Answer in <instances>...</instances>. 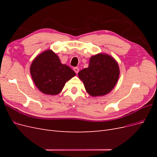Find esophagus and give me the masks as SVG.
<instances>
[{"label":"esophagus","mask_w":157,"mask_h":157,"mask_svg":"<svg viewBox=\"0 0 157 157\" xmlns=\"http://www.w3.org/2000/svg\"><path fill=\"white\" fill-rule=\"evenodd\" d=\"M73 70H74V71H75L76 73H78V71H79V68H78V67H74Z\"/></svg>","instance_id":"34e87169"}]
</instances>
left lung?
I'll list each match as a JSON object with an SVG mask.
<instances>
[{"label":"left lung","instance_id":"obj_1","mask_svg":"<svg viewBox=\"0 0 157 157\" xmlns=\"http://www.w3.org/2000/svg\"><path fill=\"white\" fill-rule=\"evenodd\" d=\"M119 67L115 59L107 54L91 57L88 68L78 73L87 92L92 96H104L115 87L119 77Z\"/></svg>","mask_w":157,"mask_h":157}]
</instances>
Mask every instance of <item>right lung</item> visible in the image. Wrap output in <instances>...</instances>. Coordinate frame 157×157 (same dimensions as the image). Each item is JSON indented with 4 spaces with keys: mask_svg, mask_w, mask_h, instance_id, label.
<instances>
[{
    "mask_svg": "<svg viewBox=\"0 0 157 157\" xmlns=\"http://www.w3.org/2000/svg\"><path fill=\"white\" fill-rule=\"evenodd\" d=\"M30 72L36 86L49 95L58 94L65 82L76 75L69 66L61 63L59 57L50 50L33 60Z\"/></svg>",
    "mask_w": 157,
    "mask_h": 157,
    "instance_id": "add662e5",
    "label": "right lung"
}]
</instances>
